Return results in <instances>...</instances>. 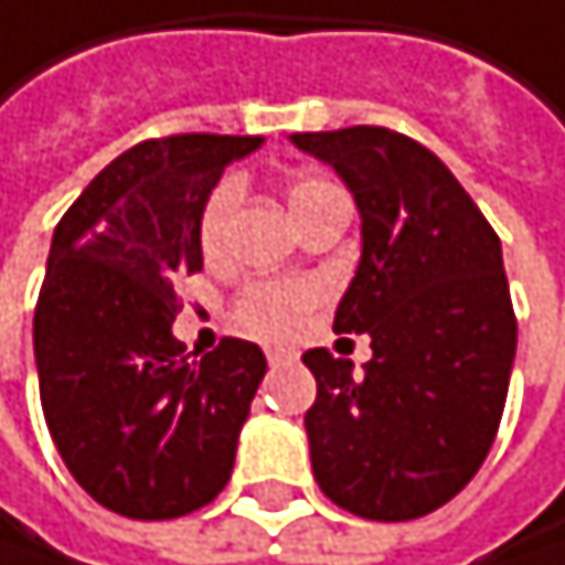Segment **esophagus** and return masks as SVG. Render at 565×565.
Here are the masks:
<instances>
[{
  "mask_svg": "<svg viewBox=\"0 0 565 565\" xmlns=\"http://www.w3.org/2000/svg\"><path fill=\"white\" fill-rule=\"evenodd\" d=\"M265 355H268V362H273V365H282V362H297V352H292V349H268Z\"/></svg>",
  "mask_w": 565,
  "mask_h": 565,
  "instance_id": "esophagus-1",
  "label": "esophagus"
}]
</instances>
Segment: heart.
<instances>
[{
    "label": "heart",
    "mask_w": 565,
    "mask_h": 565,
    "mask_svg": "<svg viewBox=\"0 0 565 565\" xmlns=\"http://www.w3.org/2000/svg\"><path fill=\"white\" fill-rule=\"evenodd\" d=\"M331 189L334 185L328 179L300 175V179H292V185H289V203H292V210L300 213ZM234 203H237V182L221 179L213 185V192L203 203V213H200V245L206 252H213L216 245H221ZM313 300H317V289L310 282L265 279V282H252V286L241 289V297L234 303V317H237L241 328L258 334V338H289L303 324V317L313 307Z\"/></svg>",
    "instance_id": "obj_1"
}]
</instances>
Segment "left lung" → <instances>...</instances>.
<instances>
[{
	"mask_svg": "<svg viewBox=\"0 0 565 565\" xmlns=\"http://www.w3.org/2000/svg\"><path fill=\"white\" fill-rule=\"evenodd\" d=\"M289 140L355 196L362 258L334 331L373 338L362 373L328 349L303 355L317 380L303 417L313 477L359 518H425L477 477L504 414L518 320L501 237L441 158L404 134Z\"/></svg>",
	"mask_w": 565,
	"mask_h": 565,
	"instance_id": "8db88e82",
	"label": "left lung"
}]
</instances>
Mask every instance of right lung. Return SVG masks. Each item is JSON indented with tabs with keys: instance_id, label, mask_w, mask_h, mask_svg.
Instances as JSON below:
<instances>
[{
	"instance_id": "1",
	"label": "right lung",
	"mask_w": 565,
	"mask_h": 565,
	"mask_svg": "<svg viewBox=\"0 0 565 565\" xmlns=\"http://www.w3.org/2000/svg\"><path fill=\"white\" fill-rule=\"evenodd\" d=\"M255 148L262 137L140 140L54 231L33 313L47 431L78 487L124 518H182L231 480L265 355L224 338L192 359L172 320L175 282L203 268V203Z\"/></svg>"
}]
</instances>
